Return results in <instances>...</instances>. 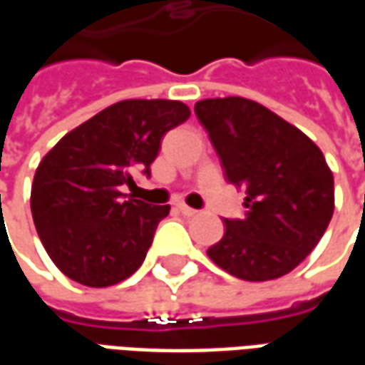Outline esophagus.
Wrapping results in <instances>:
<instances>
[{
	"label": "esophagus",
	"mask_w": 365,
	"mask_h": 365,
	"mask_svg": "<svg viewBox=\"0 0 365 365\" xmlns=\"http://www.w3.org/2000/svg\"><path fill=\"white\" fill-rule=\"evenodd\" d=\"M178 211H180L183 217H195V215L199 213L197 209H191V207H187L185 203H180V205H178Z\"/></svg>",
	"instance_id": "esophagus-1"
}]
</instances>
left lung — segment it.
I'll return each mask as SVG.
<instances>
[{
	"label": "left lung",
	"mask_w": 365,
	"mask_h": 365,
	"mask_svg": "<svg viewBox=\"0 0 365 365\" xmlns=\"http://www.w3.org/2000/svg\"><path fill=\"white\" fill-rule=\"evenodd\" d=\"M237 187L246 217L225 219V237L207 256L246 282L289 274L319 245L334 213V178L321 148L268 107L245 97L195 103Z\"/></svg>",
	"instance_id": "1"
}]
</instances>
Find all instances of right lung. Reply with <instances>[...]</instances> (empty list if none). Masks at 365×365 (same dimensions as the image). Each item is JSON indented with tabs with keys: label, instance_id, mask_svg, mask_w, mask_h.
I'll return each instance as SVG.
<instances>
[{
	"label": "right lung",
	"instance_id": "1",
	"mask_svg": "<svg viewBox=\"0 0 365 365\" xmlns=\"http://www.w3.org/2000/svg\"><path fill=\"white\" fill-rule=\"evenodd\" d=\"M190 117L172 99H125L60 138L36 168L31 213L56 268L88 287L127 279L146 258L170 205L125 197L133 174L158 156L160 140Z\"/></svg>",
	"mask_w": 365,
	"mask_h": 365
}]
</instances>
